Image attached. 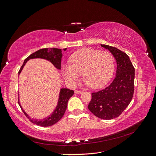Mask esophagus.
<instances>
[{
    "mask_svg": "<svg viewBox=\"0 0 156 156\" xmlns=\"http://www.w3.org/2000/svg\"><path fill=\"white\" fill-rule=\"evenodd\" d=\"M74 93L75 94H80L82 93V91L78 90H74Z\"/></svg>",
    "mask_w": 156,
    "mask_h": 156,
    "instance_id": "1",
    "label": "esophagus"
}]
</instances>
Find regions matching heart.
I'll return each mask as SVG.
<instances>
[{"label":"heart","instance_id":"obj_1","mask_svg":"<svg viewBox=\"0 0 156 156\" xmlns=\"http://www.w3.org/2000/svg\"><path fill=\"white\" fill-rule=\"evenodd\" d=\"M115 69L114 57L110 52L83 48L73 54L69 64H63L64 78L74 84L82 74L84 83L92 88H100L108 83Z\"/></svg>","mask_w":156,"mask_h":156}]
</instances>
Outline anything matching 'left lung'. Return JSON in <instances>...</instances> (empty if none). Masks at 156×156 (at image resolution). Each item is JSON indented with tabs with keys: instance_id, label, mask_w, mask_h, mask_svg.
Listing matches in <instances>:
<instances>
[{
	"instance_id": "left-lung-1",
	"label": "left lung",
	"mask_w": 156,
	"mask_h": 156,
	"mask_svg": "<svg viewBox=\"0 0 156 156\" xmlns=\"http://www.w3.org/2000/svg\"><path fill=\"white\" fill-rule=\"evenodd\" d=\"M108 49L117 62L115 78L108 87L92 92L88 108L96 117L105 120L118 117L133 98L134 92L135 68L125 52L110 45L101 44Z\"/></svg>"
}]
</instances>
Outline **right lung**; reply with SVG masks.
<instances>
[{
	"label": "right lung",
	"instance_id": "obj_1",
	"mask_svg": "<svg viewBox=\"0 0 156 156\" xmlns=\"http://www.w3.org/2000/svg\"><path fill=\"white\" fill-rule=\"evenodd\" d=\"M67 48L63 49L64 51H66ZM62 58V50L61 49L58 48H44L39 49V50L33 53L32 54L29 56L28 58L25 59L24 62L21 66V69L19 72V75L21 74L22 69L24 68L26 63H27L29 59H35V58H40L44 59L46 60L49 61L51 64L54 66L55 68L58 69H61V61ZM74 94V91L69 90L68 88H62L60 89L59 94V98L58 101V104L56 107L55 108L54 111L52 112V113L50 114L49 117L44 118L42 120H38V119H35L34 118H31L27 115L23 107H21V103H20L19 99V105L20 107L21 108L24 114L26 115L29 120L30 121L33 123L41 127H49L55 124L56 122H58L64 116L66 108L68 106V102L72 96Z\"/></svg>",
	"mask_w": 156,
	"mask_h": 156
}]
</instances>
